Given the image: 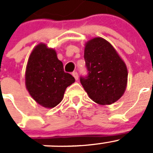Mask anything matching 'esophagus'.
<instances>
[{
  "instance_id": "obj_1",
  "label": "esophagus",
  "mask_w": 153,
  "mask_h": 153,
  "mask_svg": "<svg viewBox=\"0 0 153 153\" xmlns=\"http://www.w3.org/2000/svg\"><path fill=\"white\" fill-rule=\"evenodd\" d=\"M72 75H73V77H74V78H75V79L76 80V81L78 79V72H72Z\"/></svg>"
}]
</instances>
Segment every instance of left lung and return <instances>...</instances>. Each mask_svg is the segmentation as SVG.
Instances as JSON below:
<instances>
[{
  "label": "left lung",
  "instance_id": "8db88e82",
  "mask_svg": "<svg viewBox=\"0 0 153 153\" xmlns=\"http://www.w3.org/2000/svg\"><path fill=\"white\" fill-rule=\"evenodd\" d=\"M88 75L80 81L89 97L100 105H110L122 97L128 84V69L112 44L100 37L85 44Z\"/></svg>",
  "mask_w": 153,
  "mask_h": 153
}]
</instances>
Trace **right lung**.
Listing matches in <instances>:
<instances>
[{
	"instance_id": "obj_1",
	"label": "right lung",
	"mask_w": 153,
	"mask_h": 153,
	"mask_svg": "<svg viewBox=\"0 0 153 153\" xmlns=\"http://www.w3.org/2000/svg\"><path fill=\"white\" fill-rule=\"evenodd\" d=\"M75 81L64 72L55 50L40 43L31 51L25 69V87L37 103L48 109L56 106L67 87Z\"/></svg>"
}]
</instances>
